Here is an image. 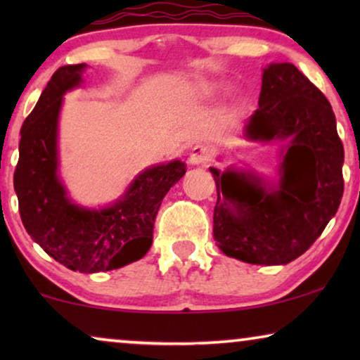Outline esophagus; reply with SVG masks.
<instances>
[{
  "label": "esophagus",
  "mask_w": 360,
  "mask_h": 360,
  "mask_svg": "<svg viewBox=\"0 0 360 360\" xmlns=\"http://www.w3.org/2000/svg\"><path fill=\"white\" fill-rule=\"evenodd\" d=\"M211 159H213V147L198 144L191 149L188 162L191 165H206Z\"/></svg>",
  "instance_id": "esophagus-1"
}]
</instances>
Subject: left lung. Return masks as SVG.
I'll list each match as a JSON object with an SVG mask.
<instances>
[{
  "label": "left lung",
  "mask_w": 360,
  "mask_h": 360,
  "mask_svg": "<svg viewBox=\"0 0 360 360\" xmlns=\"http://www.w3.org/2000/svg\"><path fill=\"white\" fill-rule=\"evenodd\" d=\"M250 141H287L280 179L211 167L218 201L213 236L226 255L283 265L307 252L341 205L344 147L326 96L293 63L264 68L259 108L245 126Z\"/></svg>",
  "instance_id": "left-lung-1"
}]
</instances>
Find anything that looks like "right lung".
Listing matches in <instances>:
<instances>
[{"label": "right lung", "instance_id": "obj_1", "mask_svg": "<svg viewBox=\"0 0 360 360\" xmlns=\"http://www.w3.org/2000/svg\"><path fill=\"white\" fill-rule=\"evenodd\" d=\"M85 67L58 68L24 121L14 190L27 234L67 269L95 274L144 257L162 200L185 175L186 165L174 160L147 169L110 208L73 205L57 175V124L63 93L80 85Z\"/></svg>", "mask_w": 360, "mask_h": 360}]
</instances>
